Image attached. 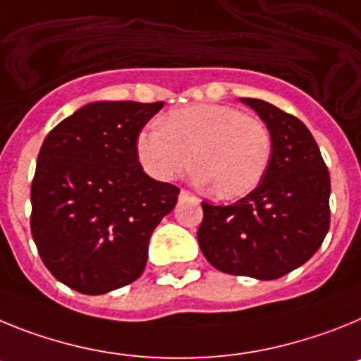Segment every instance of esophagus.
Masks as SVG:
<instances>
[{
    "mask_svg": "<svg viewBox=\"0 0 361 361\" xmlns=\"http://www.w3.org/2000/svg\"><path fill=\"white\" fill-rule=\"evenodd\" d=\"M180 198H196V196H194V194L190 192V190H185V189H181V192H180Z\"/></svg>",
    "mask_w": 361,
    "mask_h": 361,
    "instance_id": "obj_1",
    "label": "esophagus"
}]
</instances>
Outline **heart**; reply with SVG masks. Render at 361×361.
I'll return each mask as SVG.
<instances>
[{"instance_id": "heart-1", "label": "heart", "mask_w": 361, "mask_h": 361, "mask_svg": "<svg viewBox=\"0 0 361 361\" xmlns=\"http://www.w3.org/2000/svg\"><path fill=\"white\" fill-rule=\"evenodd\" d=\"M137 158L150 176L174 180L192 165L214 196L236 200L252 192L267 171V125L236 106L194 105L169 112L159 128L136 140Z\"/></svg>"}]
</instances>
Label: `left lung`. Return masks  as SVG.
<instances>
[{
  "label": "left lung",
  "mask_w": 361,
  "mask_h": 361,
  "mask_svg": "<svg viewBox=\"0 0 361 361\" xmlns=\"http://www.w3.org/2000/svg\"><path fill=\"white\" fill-rule=\"evenodd\" d=\"M271 133L262 181L233 205L202 202L198 243L212 267L278 280L312 258L331 224V176L309 128L272 103L241 98Z\"/></svg>",
  "instance_id": "obj_1"
}]
</instances>
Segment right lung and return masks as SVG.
<instances>
[{
	"label": "right lung",
	"instance_id": "right-lung-1",
	"mask_svg": "<svg viewBox=\"0 0 361 361\" xmlns=\"http://www.w3.org/2000/svg\"><path fill=\"white\" fill-rule=\"evenodd\" d=\"M163 102H96L56 125L37 154L30 231L56 280L81 294L133 283L180 189L149 178L136 140Z\"/></svg>",
	"mask_w": 361,
	"mask_h": 361
}]
</instances>
